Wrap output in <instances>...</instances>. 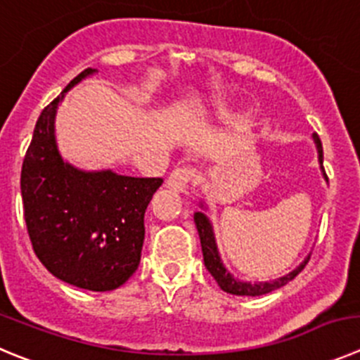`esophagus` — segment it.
Listing matches in <instances>:
<instances>
[{"label":"esophagus","mask_w":360,"mask_h":360,"mask_svg":"<svg viewBox=\"0 0 360 360\" xmlns=\"http://www.w3.org/2000/svg\"><path fill=\"white\" fill-rule=\"evenodd\" d=\"M191 177H193V170L186 169V167H179V169H176L169 176V179H167V188H170V190L179 193V191H184V188L188 186Z\"/></svg>","instance_id":"esophagus-1"}]
</instances>
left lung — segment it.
Masks as SVG:
<instances>
[{
  "label": "left lung",
  "instance_id": "left-lung-1",
  "mask_svg": "<svg viewBox=\"0 0 360 360\" xmlns=\"http://www.w3.org/2000/svg\"><path fill=\"white\" fill-rule=\"evenodd\" d=\"M312 142L316 146V153H318V163H320V170L323 174L325 181L327 179V174L323 170V147H321L320 139H318V134H312ZM200 211H195L193 213V221H195L197 231H199V238H200V245H202V256H204V264H206V270L213 275L214 281L218 282V286L221 290L226 291V293L231 295H238V297H261V295H266L270 291L278 290V288L286 286L288 282L293 281L304 266L307 264L309 261V254L300 264H298L295 270H291L290 274L282 275V277L274 278V281H264V282H248V281H240L238 277H234L229 270L226 268L224 261L220 257V250H218L217 245V238H214V231H213V224H211L210 217H207V206L204 200L199 202Z\"/></svg>",
  "mask_w": 360,
  "mask_h": 360
}]
</instances>
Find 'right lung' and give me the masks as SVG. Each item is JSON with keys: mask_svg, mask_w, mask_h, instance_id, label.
<instances>
[{"mask_svg": "<svg viewBox=\"0 0 360 360\" xmlns=\"http://www.w3.org/2000/svg\"><path fill=\"white\" fill-rule=\"evenodd\" d=\"M79 72L40 113L21 170V195L37 257L56 278L89 291H112L136 271L142 257L143 214L161 177L85 170L63 160L56 112L72 86L94 76Z\"/></svg>", "mask_w": 360, "mask_h": 360, "instance_id": "add662e5", "label": "right lung"}]
</instances>
